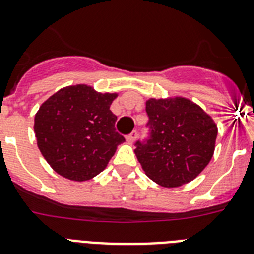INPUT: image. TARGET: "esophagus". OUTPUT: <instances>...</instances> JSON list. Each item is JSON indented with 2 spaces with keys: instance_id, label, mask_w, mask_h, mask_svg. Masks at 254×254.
<instances>
[{
  "instance_id": "34e87169",
  "label": "esophagus",
  "mask_w": 254,
  "mask_h": 254,
  "mask_svg": "<svg viewBox=\"0 0 254 254\" xmlns=\"http://www.w3.org/2000/svg\"><path fill=\"white\" fill-rule=\"evenodd\" d=\"M136 138H137V132H136V131H132L131 133H129L128 136L126 137V140L128 141L129 143H133L134 141H136Z\"/></svg>"
}]
</instances>
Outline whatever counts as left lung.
<instances>
[{
  "instance_id": "left-lung-1",
  "label": "left lung",
  "mask_w": 254,
  "mask_h": 254,
  "mask_svg": "<svg viewBox=\"0 0 254 254\" xmlns=\"http://www.w3.org/2000/svg\"><path fill=\"white\" fill-rule=\"evenodd\" d=\"M146 113L150 137L134 149L143 172L168 188L193 181L214 155L217 126L212 118L181 96L149 99Z\"/></svg>"
}]
</instances>
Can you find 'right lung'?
<instances>
[{
	"label": "right lung",
	"mask_w": 254,
	"mask_h": 254,
	"mask_svg": "<svg viewBox=\"0 0 254 254\" xmlns=\"http://www.w3.org/2000/svg\"><path fill=\"white\" fill-rule=\"evenodd\" d=\"M113 93H98L87 85L58 90L35 114L38 147L60 176L75 182L94 178L107 168L125 137L116 132Z\"/></svg>",
	"instance_id": "right-lung-1"
}]
</instances>
